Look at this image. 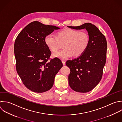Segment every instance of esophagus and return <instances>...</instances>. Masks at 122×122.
<instances>
[{
    "instance_id": "esophagus-1",
    "label": "esophagus",
    "mask_w": 122,
    "mask_h": 122,
    "mask_svg": "<svg viewBox=\"0 0 122 122\" xmlns=\"http://www.w3.org/2000/svg\"><path fill=\"white\" fill-rule=\"evenodd\" d=\"M62 63H63V65H65V64H66V61H64V60H62Z\"/></svg>"
}]
</instances>
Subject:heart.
<instances>
[{
	"instance_id": "obj_1",
	"label": "heart",
	"mask_w": 122,
	"mask_h": 122,
	"mask_svg": "<svg viewBox=\"0 0 122 122\" xmlns=\"http://www.w3.org/2000/svg\"><path fill=\"white\" fill-rule=\"evenodd\" d=\"M89 38L85 32L78 30L67 29L59 32L57 37L52 33L47 35L45 38V42L52 51H57L63 43L64 50L53 53L54 57L67 59L72 57L81 55L89 45Z\"/></svg>"
}]
</instances>
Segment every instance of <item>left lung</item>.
<instances>
[{"instance_id":"8db88e82","label":"left lung","mask_w":122,"mask_h":122,"mask_svg":"<svg viewBox=\"0 0 122 122\" xmlns=\"http://www.w3.org/2000/svg\"><path fill=\"white\" fill-rule=\"evenodd\" d=\"M69 28L75 30L85 29L89 35V45L79 57L66 61L70 69L69 84L74 91L87 92L100 81L106 60L107 41L104 35L93 24L86 23Z\"/></svg>"}]
</instances>
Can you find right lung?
Segmentation results:
<instances>
[{
	"label": "right lung",
	"instance_id": "obj_1",
	"mask_svg": "<svg viewBox=\"0 0 122 122\" xmlns=\"http://www.w3.org/2000/svg\"><path fill=\"white\" fill-rule=\"evenodd\" d=\"M59 29L33 21L21 31L15 40L17 71L24 85L33 92L41 93L50 90L55 75L63 66L59 58L50 59L51 52L45 42L47 35Z\"/></svg>",
	"mask_w": 122,
	"mask_h": 122
}]
</instances>
